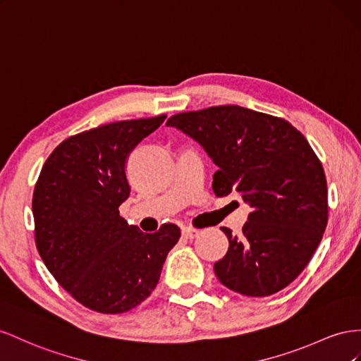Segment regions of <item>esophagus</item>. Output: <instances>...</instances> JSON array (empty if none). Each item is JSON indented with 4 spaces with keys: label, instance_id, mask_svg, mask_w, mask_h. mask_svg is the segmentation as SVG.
Instances as JSON below:
<instances>
[{
    "label": "esophagus",
    "instance_id": "obj_1",
    "mask_svg": "<svg viewBox=\"0 0 361 361\" xmlns=\"http://www.w3.org/2000/svg\"><path fill=\"white\" fill-rule=\"evenodd\" d=\"M181 233H183V238H186V239H195L200 234L198 230L190 228V226H186V228H183Z\"/></svg>",
    "mask_w": 361,
    "mask_h": 361
}]
</instances>
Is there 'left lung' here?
Segmentation results:
<instances>
[{
  "label": "left lung",
  "mask_w": 361,
  "mask_h": 361,
  "mask_svg": "<svg viewBox=\"0 0 361 361\" xmlns=\"http://www.w3.org/2000/svg\"><path fill=\"white\" fill-rule=\"evenodd\" d=\"M197 140L218 171L216 197L239 193L252 212L242 234L222 226L230 246L214 274L228 289L269 296L300 275L328 222L321 161L290 122L240 106L184 111L168 119Z\"/></svg>",
  "instance_id": "obj_1"
}]
</instances>
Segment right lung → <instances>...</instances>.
I'll use <instances>...</instances> for the list:
<instances>
[{"instance_id":"1","label":"right lung","mask_w":361,"mask_h":361,"mask_svg":"<svg viewBox=\"0 0 361 361\" xmlns=\"http://www.w3.org/2000/svg\"><path fill=\"white\" fill-rule=\"evenodd\" d=\"M166 115L119 121L71 136L49 154L33 193L39 255L57 283L94 312L118 314L156 289L180 228L143 233L121 218L126 164Z\"/></svg>"}]
</instances>
